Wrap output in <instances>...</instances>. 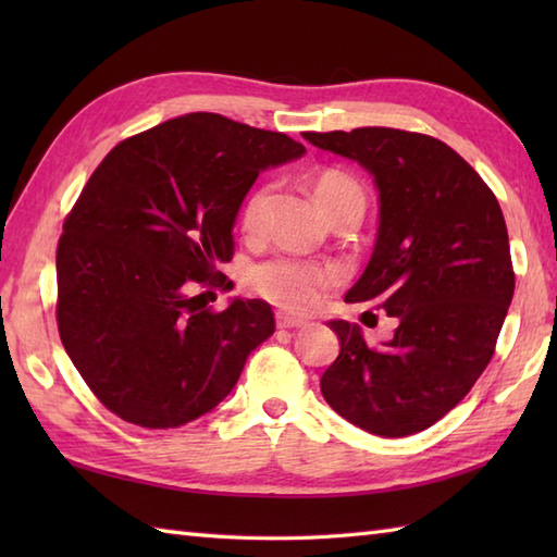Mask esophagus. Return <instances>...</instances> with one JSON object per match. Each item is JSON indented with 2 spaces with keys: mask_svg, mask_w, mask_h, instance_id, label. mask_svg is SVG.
<instances>
[{
  "mask_svg": "<svg viewBox=\"0 0 557 557\" xmlns=\"http://www.w3.org/2000/svg\"><path fill=\"white\" fill-rule=\"evenodd\" d=\"M309 323L304 321V318H297V315H289V313H280L277 315V327L282 330H294V327H306Z\"/></svg>",
  "mask_w": 557,
  "mask_h": 557,
  "instance_id": "obj_1",
  "label": "esophagus"
}]
</instances>
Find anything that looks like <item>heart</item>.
<instances>
[{"label": "heart", "mask_w": 557, "mask_h": 557, "mask_svg": "<svg viewBox=\"0 0 557 557\" xmlns=\"http://www.w3.org/2000/svg\"><path fill=\"white\" fill-rule=\"evenodd\" d=\"M313 191L325 215L347 203L359 206L361 210L366 208V196L359 182L339 170H323L318 174ZM270 194L272 186H260L246 200L242 212V224L246 232L260 230ZM339 272L333 265L311 263V260L292 256H275L251 268V272H248V287L263 299L280 306V309L304 313L315 309L318 301H321V294L327 287H333Z\"/></svg>", "instance_id": "heart-1"}]
</instances>
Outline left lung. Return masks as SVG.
I'll use <instances>...</instances> for the list:
<instances>
[{"label":"left lung","mask_w":557,"mask_h":557,"mask_svg":"<svg viewBox=\"0 0 557 557\" xmlns=\"http://www.w3.org/2000/svg\"><path fill=\"white\" fill-rule=\"evenodd\" d=\"M304 138L373 176L375 248L345 301L397 318L383 347L366 345L357 323L330 321L339 357L323 373L321 393L373 435L425 431L474 387L510 309L515 272L498 198L431 136L363 126Z\"/></svg>","instance_id":"1"}]
</instances>
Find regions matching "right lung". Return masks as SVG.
Segmentation results:
<instances>
[{
	"label": "right lung",
	"instance_id": "add662e5",
	"mask_svg": "<svg viewBox=\"0 0 557 557\" xmlns=\"http://www.w3.org/2000/svg\"><path fill=\"white\" fill-rule=\"evenodd\" d=\"M304 152L287 134L191 112L122 140L90 174L57 246V325L116 417L140 429L203 417L275 333L270 304L210 311L194 289L230 287L218 263L232 260L248 188Z\"/></svg>",
	"mask_w": 557,
	"mask_h": 557
}]
</instances>
